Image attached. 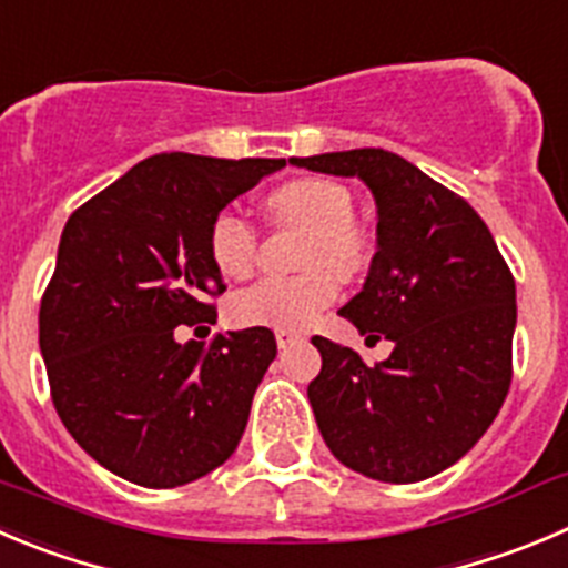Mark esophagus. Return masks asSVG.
Masks as SVG:
<instances>
[{"label": "esophagus", "mask_w": 568, "mask_h": 568, "mask_svg": "<svg viewBox=\"0 0 568 568\" xmlns=\"http://www.w3.org/2000/svg\"><path fill=\"white\" fill-rule=\"evenodd\" d=\"M304 334L295 332V328H275V343H278V348H293V345L304 343Z\"/></svg>", "instance_id": "esophagus-1"}]
</instances>
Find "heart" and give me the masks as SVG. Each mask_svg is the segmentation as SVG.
<instances>
[{"label": "heart", "instance_id": "obj_1", "mask_svg": "<svg viewBox=\"0 0 568 568\" xmlns=\"http://www.w3.org/2000/svg\"><path fill=\"white\" fill-rule=\"evenodd\" d=\"M273 217L304 225L301 245L304 273L267 275L231 298L236 326L304 328L334 304L339 275H356L368 262V236L354 223V200L326 178H298L273 189L267 197ZM258 234L236 209H220L209 223V256L220 273L240 278L253 267Z\"/></svg>", "mask_w": 568, "mask_h": 568}]
</instances>
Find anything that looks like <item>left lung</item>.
Instances as JSON below:
<instances>
[{"label": "left lung", "instance_id": "8db88e82", "mask_svg": "<svg viewBox=\"0 0 568 568\" xmlns=\"http://www.w3.org/2000/svg\"><path fill=\"white\" fill-rule=\"evenodd\" d=\"M356 175L379 206L368 281L339 310L362 334L396 343L374 368L312 337L317 429L343 466L379 483H420L460 460L510 390L516 281L488 225L460 194L379 148L290 159Z\"/></svg>", "mask_w": 568, "mask_h": 568}]
</instances>
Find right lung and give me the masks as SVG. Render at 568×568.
<instances>
[{
    "mask_svg": "<svg viewBox=\"0 0 568 568\" xmlns=\"http://www.w3.org/2000/svg\"><path fill=\"white\" fill-rule=\"evenodd\" d=\"M284 159L159 153L74 209L41 298L38 343L69 435L116 477L178 488L223 466L275 359L270 328L217 334L225 281L209 223Z\"/></svg>",
    "mask_w": 568,
    "mask_h": 568,
    "instance_id": "obj_1",
    "label": "right lung"
}]
</instances>
